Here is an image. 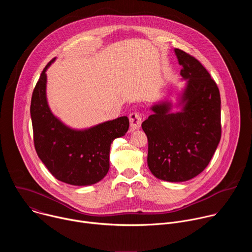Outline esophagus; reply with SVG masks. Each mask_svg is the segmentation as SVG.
Masks as SVG:
<instances>
[{"label":"esophagus","instance_id":"1","mask_svg":"<svg viewBox=\"0 0 252 252\" xmlns=\"http://www.w3.org/2000/svg\"><path fill=\"white\" fill-rule=\"evenodd\" d=\"M129 124L131 130L138 129L141 126V116L137 113H131L129 115Z\"/></svg>","mask_w":252,"mask_h":252}]
</instances>
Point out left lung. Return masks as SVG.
<instances>
[{
  "mask_svg": "<svg viewBox=\"0 0 252 252\" xmlns=\"http://www.w3.org/2000/svg\"><path fill=\"white\" fill-rule=\"evenodd\" d=\"M187 84L172 112L170 100L151 106L153 115L141 127L149 139L148 165L158 179L183 183L208 165L220 143V94L205 67L186 52L174 49Z\"/></svg>",
  "mask_w": 252,
  "mask_h": 252,
  "instance_id": "1",
  "label": "left lung"
}]
</instances>
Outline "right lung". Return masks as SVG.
<instances>
[{
    "label": "right lung",
    "instance_id": "right-lung-1",
    "mask_svg": "<svg viewBox=\"0 0 252 252\" xmlns=\"http://www.w3.org/2000/svg\"><path fill=\"white\" fill-rule=\"evenodd\" d=\"M42 71L31 101L34 149L49 171L59 181L77 187L92 186L110 169V150L115 138L128 130L127 117L84 129L71 128L58 119L47 98V74Z\"/></svg>",
    "mask_w": 252,
    "mask_h": 252
}]
</instances>
